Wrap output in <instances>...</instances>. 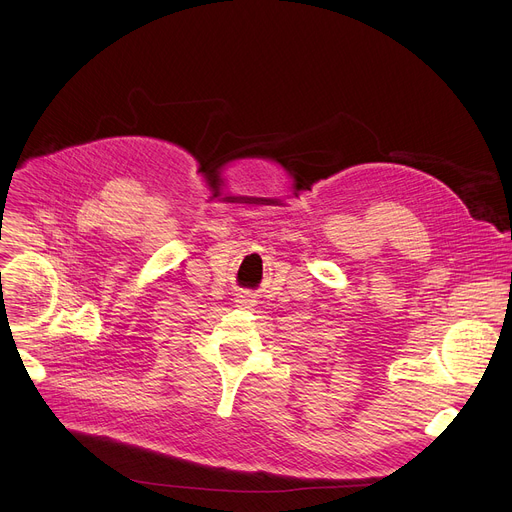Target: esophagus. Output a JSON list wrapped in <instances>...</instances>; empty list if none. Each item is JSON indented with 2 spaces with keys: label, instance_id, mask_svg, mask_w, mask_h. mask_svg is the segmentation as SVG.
Instances as JSON below:
<instances>
[{
  "label": "esophagus",
  "instance_id": "obj_1",
  "mask_svg": "<svg viewBox=\"0 0 512 512\" xmlns=\"http://www.w3.org/2000/svg\"><path fill=\"white\" fill-rule=\"evenodd\" d=\"M237 302H239L241 306H253V300H251L249 294H239V296H237Z\"/></svg>",
  "mask_w": 512,
  "mask_h": 512
}]
</instances>
